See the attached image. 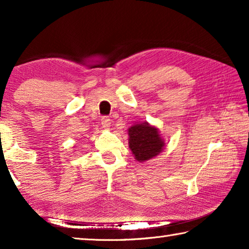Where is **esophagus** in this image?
Wrapping results in <instances>:
<instances>
[{
  "mask_svg": "<svg viewBox=\"0 0 249 249\" xmlns=\"http://www.w3.org/2000/svg\"><path fill=\"white\" fill-rule=\"evenodd\" d=\"M101 124H102L103 128L108 129L109 126H111V120H109L107 116H103L102 119H101Z\"/></svg>",
  "mask_w": 249,
  "mask_h": 249,
  "instance_id": "obj_1",
  "label": "esophagus"
}]
</instances>
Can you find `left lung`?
Wrapping results in <instances>:
<instances>
[{
  "mask_svg": "<svg viewBox=\"0 0 249 249\" xmlns=\"http://www.w3.org/2000/svg\"><path fill=\"white\" fill-rule=\"evenodd\" d=\"M128 147L135 159L144 162L159 155L166 142L156 126L148 122H141L128 128Z\"/></svg>",
  "mask_w": 249,
  "mask_h": 249,
  "instance_id": "8db88e82",
  "label": "left lung"
}]
</instances>
